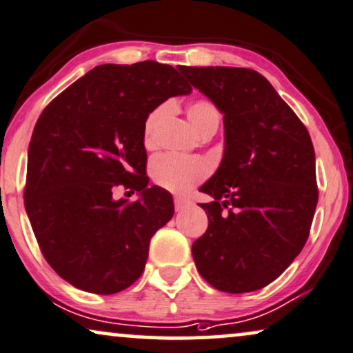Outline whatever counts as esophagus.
<instances>
[{
	"label": "esophagus",
	"mask_w": 353,
	"mask_h": 353,
	"mask_svg": "<svg viewBox=\"0 0 353 353\" xmlns=\"http://www.w3.org/2000/svg\"><path fill=\"white\" fill-rule=\"evenodd\" d=\"M173 203H175V210L176 212H180V210H185L188 205H191V201H188V199H185V198H175V201H173Z\"/></svg>",
	"instance_id": "34e87169"
}]
</instances>
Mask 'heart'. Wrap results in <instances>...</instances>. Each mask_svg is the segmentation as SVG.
<instances>
[{"label":"heart","mask_w":353,"mask_h":353,"mask_svg":"<svg viewBox=\"0 0 353 353\" xmlns=\"http://www.w3.org/2000/svg\"><path fill=\"white\" fill-rule=\"evenodd\" d=\"M170 113V105L162 103L149 113L144 121L143 141L148 149L155 148L157 144V130L160 123ZM193 126L201 134L208 131H217L221 123V112L210 100H194L188 107ZM210 173V163L201 157H183L175 154L157 155L150 162V176L154 183L170 193H186L191 188L199 185Z\"/></svg>","instance_id":"heart-1"}]
</instances>
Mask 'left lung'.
Instances as JSON below:
<instances>
[{
  "label": "left lung",
  "mask_w": 353,
  "mask_h": 353,
  "mask_svg": "<svg viewBox=\"0 0 353 353\" xmlns=\"http://www.w3.org/2000/svg\"><path fill=\"white\" fill-rule=\"evenodd\" d=\"M178 71L216 103L225 126L221 167L201 186L214 201L201 204L209 225L193 243L196 268L221 292L259 290L290 266L308 240L318 204L310 132L258 71Z\"/></svg>",
  "instance_id": "obj_1"
}]
</instances>
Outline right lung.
Segmentation results:
<instances>
[{"mask_svg":"<svg viewBox=\"0 0 353 353\" xmlns=\"http://www.w3.org/2000/svg\"><path fill=\"white\" fill-rule=\"evenodd\" d=\"M190 92L173 66L100 65L37 120L24 204L43 258L71 285L112 295L144 272L150 238L173 217L170 193L148 186L144 121L168 97ZM120 185L141 198L117 201Z\"/></svg>","mask_w":353,"mask_h":353,"instance_id":"add662e5","label":"right lung"}]
</instances>
